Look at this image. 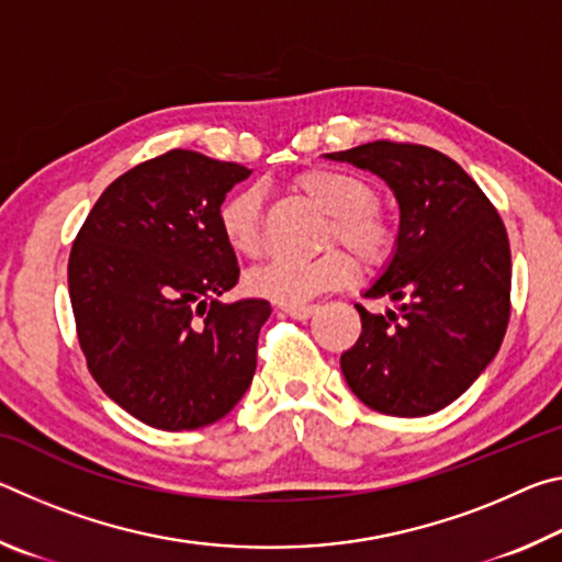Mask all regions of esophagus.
<instances>
[{
  "mask_svg": "<svg viewBox=\"0 0 562 562\" xmlns=\"http://www.w3.org/2000/svg\"><path fill=\"white\" fill-rule=\"evenodd\" d=\"M315 304H282V312L284 315H290L294 319H310L315 315Z\"/></svg>",
  "mask_w": 562,
  "mask_h": 562,
  "instance_id": "34e87169",
  "label": "esophagus"
}]
</instances>
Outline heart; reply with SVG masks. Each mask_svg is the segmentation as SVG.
Instances as JSON below:
<instances>
[{
  "mask_svg": "<svg viewBox=\"0 0 562 562\" xmlns=\"http://www.w3.org/2000/svg\"><path fill=\"white\" fill-rule=\"evenodd\" d=\"M297 188L322 211L329 213L327 243H345L367 262H382L394 245V231L376 207V190L369 180L339 168H312L297 178ZM221 231L237 255H258L262 245V195L258 188H243L221 207ZM355 262L339 247L312 260H270L247 274V290L255 297L278 304H302L319 292L347 284Z\"/></svg>",
  "mask_w": 562,
  "mask_h": 562,
  "instance_id": "obj_1",
  "label": "heart"
}]
</instances>
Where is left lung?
Listing matches in <instances>:
<instances>
[{"label": "left lung", "mask_w": 562, "mask_h": 562, "mask_svg": "<svg viewBox=\"0 0 562 562\" xmlns=\"http://www.w3.org/2000/svg\"><path fill=\"white\" fill-rule=\"evenodd\" d=\"M325 158L369 170L392 188L398 235L392 260L361 304V335L341 374L361 404L426 416L456 402L498 355L510 317L506 225L465 170L439 150L374 140Z\"/></svg>", "instance_id": "obj_1"}]
</instances>
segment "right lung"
Returning <instances> with one entry per match:
<instances>
[{
  "label": "right lung",
  "instance_id": "obj_1",
  "mask_svg": "<svg viewBox=\"0 0 562 562\" xmlns=\"http://www.w3.org/2000/svg\"><path fill=\"white\" fill-rule=\"evenodd\" d=\"M250 173L168 150L113 180L74 240L69 297L89 372L154 429L215 424L252 382L270 302H221L240 278L221 205Z\"/></svg>",
  "mask_w": 562,
  "mask_h": 562
}]
</instances>
